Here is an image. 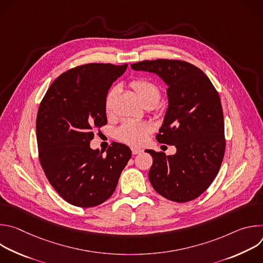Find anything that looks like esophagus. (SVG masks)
I'll return each mask as SVG.
<instances>
[{"label":"esophagus","mask_w":263,"mask_h":263,"mask_svg":"<svg viewBox=\"0 0 263 263\" xmlns=\"http://www.w3.org/2000/svg\"><path fill=\"white\" fill-rule=\"evenodd\" d=\"M131 151H132V154L133 155H136V154H139V153H141L142 152V149L141 148H139V147H131Z\"/></svg>","instance_id":"obj_1"}]
</instances>
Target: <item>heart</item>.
Returning <instances> with one entry per match:
<instances>
[{"mask_svg": "<svg viewBox=\"0 0 263 263\" xmlns=\"http://www.w3.org/2000/svg\"><path fill=\"white\" fill-rule=\"evenodd\" d=\"M131 87L137 93L143 105H155L160 99L159 87L151 80L145 78L135 79L131 82ZM120 91L118 85L110 88L105 98V111L107 115H111L115 109V104ZM153 131V126L145 122L126 121L116 131V137L129 145H141L147 138V135Z\"/></svg>", "mask_w": 263, "mask_h": 263, "instance_id": "1", "label": "heart"}]
</instances>
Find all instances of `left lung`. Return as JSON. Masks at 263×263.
I'll list each match as a JSON object with an SVG mask.
<instances>
[{"mask_svg":"<svg viewBox=\"0 0 263 263\" xmlns=\"http://www.w3.org/2000/svg\"><path fill=\"white\" fill-rule=\"evenodd\" d=\"M131 67L158 74L168 86V108L156 138L177 152L166 156L146 149L153 157L149 182L173 202L195 200L213 182L226 148L218 92L203 70L186 61L143 60Z\"/></svg>","mask_w":263,"mask_h":263,"instance_id":"1","label":"left lung"}]
</instances>
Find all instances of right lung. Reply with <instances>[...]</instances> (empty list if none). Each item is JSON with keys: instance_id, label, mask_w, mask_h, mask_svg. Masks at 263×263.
I'll return each mask as SVG.
<instances>
[{"instance_id": "1", "label": "right lung", "mask_w": 263, "mask_h": 263, "mask_svg": "<svg viewBox=\"0 0 263 263\" xmlns=\"http://www.w3.org/2000/svg\"><path fill=\"white\" fill-rule=\"evenodd\" d=\"M128 64L89 63L61 73L41 102L36 139L42 167L67 203L93 207L115 193L131 158L129 146L112 142L106 155L90 148L93 130L107 124L106 95Z\"/></svg>"}]
</instances>
